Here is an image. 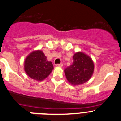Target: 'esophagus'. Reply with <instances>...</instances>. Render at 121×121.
Returning <instances> with one entry per match:
<instances>
[{"label":"esophagus","instance_id":"34e87169","mask_svg":"<svg viewBox=\"0 0 121 121\" xmlns=\"http://www.w3.org/2000/svg\"><path fill=\"white\" fill-rule=\"evenodd\" d=\"M56 67H62L63 66V64L62 63H61V64H57V65H56Z\"/></svg>","mask_w":121,"mask_h":121}]
</instances>
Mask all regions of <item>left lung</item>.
<instances>
[{
  "mask_svg": "<svg viewBox=\"0 0 121 121\" xmlns=\"http://www.w3.org/2000/svg\"><path fill=\"white\" fill-rule=\"evenodd\" d=\"M72 65L65 69L67 81L73 86L86 82L92 77L94 71V63L90 56L82 52H78L73 56Z\"/></svg>",
  "mask_w": 121,
  "mask_h": 121,
  "instance_id": "1",
  "label": "left lung"
}]
</instances>
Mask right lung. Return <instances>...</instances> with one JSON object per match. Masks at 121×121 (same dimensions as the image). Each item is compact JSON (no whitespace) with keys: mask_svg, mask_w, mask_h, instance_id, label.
I'll list each match as a JSON object with an SVG mask.
<instances>
[{"mask_svg":"<svg viewBox=\"0 0 121 121\" xmlns=\"http://www.w3.org/2000/svg\"><path fill=\"white\" fill-rule=\"evenodd\" d=\"M43 51L37 50L27 56L24 63V69L32 79L43 81L47 78L54 69L52 63L48 61Z\"/></svg>","mask_w":121,"mask_h":121,"instance_id":"right-lung-1","label":"right lung"}]
</instances>
